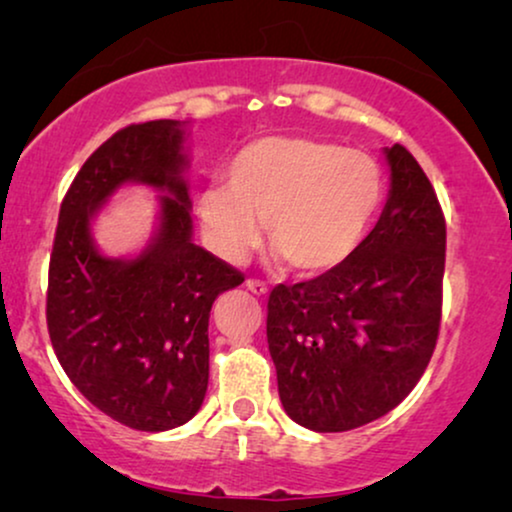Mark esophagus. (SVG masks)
<instances>
[{
  "instance_id": "esophagus-1",
  "label": "esophagus",
  "mask_w": 512,
  "mask_h": 512,
  "mask_svg": "<svg viewBox=\"0 0 512 512\" xmlns=\"http://www.w3.org/2000/svg\"><path fill=\"white\" fill-rule=\"evenodd\" d=\"M244 284H247V289L251 293H256V296H265V293H268V284L261 282V279H247Z\"/></svg>"
}]
</instances>
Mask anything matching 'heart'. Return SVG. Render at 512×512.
<instances>
[{"label": "heart", "mask_w": 512, "mask_h": 512, "mask_svg": "<svg viewBox=\"0 0 512 512\" xmlns=\"http://www.w3.org/2000/svg\"><path fill=\"white\" fill-rule=\"evenodd\" d=\"M382 202V170L356 149L305 135L251 139L226 165V184L198 195L207 247L242 263L261 242L305 275L338 268L359 247Z\"/></svg>", "instance_id": "b5f03b06"}]
</instances>
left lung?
Masks as SVG:
<instances>
[{"instance_id":"obj_1","label":"left lung","mask_w":512,"mask_h":512,"mask_svg":"<svg viewBox=\"0 0 512 512\" xmlns=\"http://www.w3.org/2000/svg\"><path fill=\"white\" fill-rule=\"evenodd\" d=\"M387 153L391 188L375 228L338 268L272 289L268 347L286 415L319 433L394 410L436 349L445 216L412 153Z\"/></svg>"}]
</instances>
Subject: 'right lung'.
Returning <instances> with one entry per match:
<instances>
[{"mask_svg":"<svg viewBox=\"0 0 512 512\" xmlns=\"http://www.w3.org/2000/svg\"><path fill=\"white\" fill-rule=\"evenodd\" d=\"M184 121L128 125L76 174L60 205L46 321L55 356L97 410L137 431H167L200 410L209 312L242 272L193 242ZM125 183L161 196L159 228L135 259L104 257L89 221Z\"/></svg>","mask_w":512,"mask_h":512,"instance_id":"right-lung-1","label":"right lung"}]
</instances>
